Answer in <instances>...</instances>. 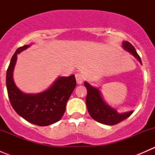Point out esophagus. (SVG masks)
<instances>
[{
	"mask_svg": "<svg viewBox=\"0 0 155 155\" xmlns=\"http://www.w3.org/2000/svg\"><path fill=\"white\" fill-rule=\"evenodd\" d=\"M75 76H76V82H77V83L79 84V85H81V84L83 82V76H82L81 73H76L75 74Z\"/></svg>",
	"mask_w": 155,
	"mask_h": 155,
	"instance_id": "esophagus-1",
	"label": "esophagus"
}]
</instances>
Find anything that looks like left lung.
Instances as JSON below:
<instances>
[{
    "mask_svg": "<svg viewBox=\"0 0 155 155\" xmlns=\"http://www.w3.org/2000/svg\"><path fill=\"white\" fill-rule=\"evenodd\" d=\"M122 47L124 50L134 55V57H135L142 64L140 57L137 54L133 45H131L127 41H123ZM84 85L86 87L87 91L86 96L87 111L91 117L97 122L107 125H115L127 118L134 112L131 110L129 112L119 113L116 109L109 106L104 101L101 91L97 87L92 86L87 82H84Z\"/></svg>",
    "mask_w": 155,
    "mask_h": 155,
    "instance_id": "obj_1",
    "label": "left lung"
}]
</instances>
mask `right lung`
<instances>
[{
  "mask_svg": "<svg viewBox=\"0 0 155 155\" xmlns=\"http://www.w3.org/2000/svg\"><path fill=\"white\" fill-rule=\"evenodd\" d=\"M31 45L18 48L12 57L6 78L7 92L11 105L18 115L36 125L48 126L58 121L64 114L67 102L76 87V78L74 75L60 76L48 89L40 93L21 91L14 82L13 70L17 54Z\"/></svg>",
  "mask_w": 155,
  "mask_h": 155,
  "instance_id": "add662e5",
  "label": "right lung"
}]
</instances>
